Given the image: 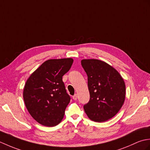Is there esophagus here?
I'll list each match as a JSON object with an SVG mask.
<instances>
[{
  "label": "esophagus",
  "instance_id": "34e87169",
  "mask_svg": "<svg viewBox=\"0 0 150 150\" xmlns=\"http://www.w3.org/2000/svg\"><path fill=\"white\" fill-rule=\"evenodd\" d=\"M77 98H78L77 94H74V96H72V99H74V100H76V99H77Z\"/></svg>",
  "mask_w": 150,
  "mask_h": 150
}]
</instances>
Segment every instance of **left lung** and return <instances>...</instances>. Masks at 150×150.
<instances>
[{
	"mask_svg": "<svg viewBox=\"0 0 150 150\" xmlns=\"http://www.w3.org/2000/svg\"><path fill=\"white\" fill-rule=\"evenodd\" d=\"M88 76L90 100L83 106L91 120L101 122L117 114L124 103L126 86L122 76L111 65L99 59H82Z\"/></svg>",
	"mask_w": 150,
	"mask_h": 150,
	"instance_id": "8db88e82",
	"label": "left lung"
}]
</instances>
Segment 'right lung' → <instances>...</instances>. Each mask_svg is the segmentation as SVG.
<instances>
[{
    "label": "right lung",
    "instance_id": "add662e5",
    "mask_svg": "<svg viewBox=\"0 0 150 150\" xmlns=\"http://www.w3.org/2000/svg\"><path fill=\"white\" fill-rule=\"evenodd\" d=\"M73 63L72 58L48 59L26 81L23 98L29 113L45 126L58 125L71 100L62 77Z\"/></svg>",
    "mask_w": 150,
    "mask_h": 150
}]
</instances>
